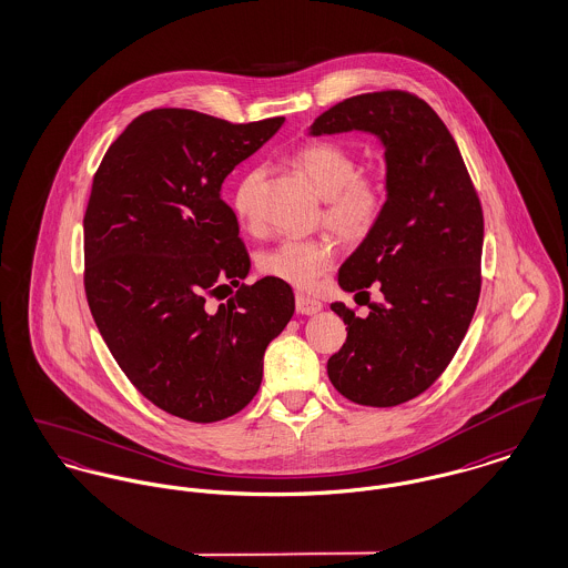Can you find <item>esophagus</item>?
Instances as JSON below:
<instances>
[{"instance_id": "obj_1", "label": "esophagus", "mask_w": 568, "mask_h": 568, "mask_svg": "<svg viewBox=\"0 0 568 568\" xmlns=\"http://www.w3.org/2000/svg\"><path fill=\"white\" fill-rule=\"evenodd\" d=\"M295 308L300 314H316V312H321L323 308V304L318 302V300H314V297H310V295H297L295 297Z\"/></svg>"}]
</instances>
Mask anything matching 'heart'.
Listing matches in <instances>:
<instances>
[{
  "label": "heart",
  "instance_id": "obj_1",
  "mask_svg": "<svg viewBox=\"0 0 568 568\" xmlns=\"http://www.w3.org/2000/svg\"><path fill=\"white\" fill-rule=\"evenodd\" d=\"M293 164L325 200L323 221L334 234L358 243L377 227L386 210V191L377 178L361 173L354 150L338 141H314L295 152ZM262 178V166H252L236 180L230 202L239 219L254 221ZM334 260V243L325 236L284 239L260 254L258 266L268 277L310 288L332 268Z\"/></svg>",
  "mask_w": 568,
  "mask_h": 568
}]
</instances>
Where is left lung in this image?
<instances>
[{"label": "left lung", "mask_w": 568, "mask_h": 568, "mask_svg": "<svg viewBox=\"0 0 568 568\" xmlns=\"http://www.w3.org/2000/svg\"><path fill=\"white\" fill-rule=\"evenodd\" d=\"M362 130L386 158V210L345 260L338 284L366 297L368 314L336 302L347 341L327 361L334 388L354 404L390 408L425 393L456 356L481 288L484 214L447 125L406 91H377L332 105L310 134ZM375 283L382 305L367 302ZM358 302V300H356Z\"/></svg>", "instance_id": "8db88e82"}]
</instances>
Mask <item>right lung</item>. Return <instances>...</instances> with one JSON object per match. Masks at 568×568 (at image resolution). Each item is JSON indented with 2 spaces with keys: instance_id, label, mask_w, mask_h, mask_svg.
<instances>
[{
  "instance_id": "1",
  "label": "right lung",
  "mask_w": 568,
  "mask_h": 568,
  "mask_svg": "<svg viewBox=\"0 0 568 568\" xmlns=\"http://www.w3.org/2000/svg\"><path fill=\"white\" fill-rule=\"evenodd\" d=\"M282 123L155 108L121 132L93 178L89 308L112 358L164 413L193 423L241 413L258 393L266 345L295 312L286 282L241 284L252 262L221 197L232 169ZM232 285L240 291L225 305L209 304Z\"/></svg>"
}]
</instances>
